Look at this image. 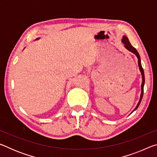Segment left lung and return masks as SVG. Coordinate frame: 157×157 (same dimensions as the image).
Here are the masks:
<instances>
[{
	"label": "left lung",
	"mask_w": 157,
	"mask_h": 157,
	"mask_svg": "<svg viewBox=\"0 0 157 157\" xmlns=\"http://www.w3.org/2000/svg\"><path fill=\"white\" fill-rule=\"evenodd\" d=\"M122 42H123V43L124 44V46L125 47L127 50H129L130 52H133V53H134V54H135V55H136V57H137V58H138V63H139V69H140V72H141V74H142L143 82H142V84H141V94H140V100H139V103H138V105H137V106L136 107V108H135L134 109V111H134L136 109H137L138 107H139V105H140V102H141V100H142V98H143V87H144V84H145V75H144V71H143V68L142 66H141V62H140V55H139V52H138V51L136 50V49L135 48H134V47H133V46H132V44H130V42H129V41L128 38H127V37L125 36H123V39H122ZM133 111H132V112H133Z\"/></svg>",
	"instance_id": "left-lung-1"
}]
</instances>
